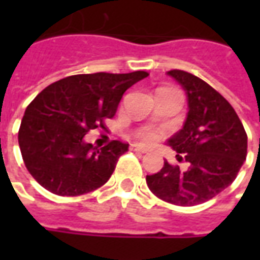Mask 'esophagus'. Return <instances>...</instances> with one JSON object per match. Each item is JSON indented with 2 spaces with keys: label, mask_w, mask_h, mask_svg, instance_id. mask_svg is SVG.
Here are the masks:
<instances>
[{
  "label": "esophagus",
  "mask_w": 260,
  "mask_h": 260,
  "mask_svg": "<svg viewBox=\"0 0 260 260\" xmlns=\"http://www.w3.org/2000/svg\"><path fill=\"white\" fill-rule=\"evenodd\" d=\"M131 150L132 152H138V153H147L149 152V149L146 146H142V145H138V143H134V145H131Z\"/></svg>",
  "instance_id": "34e87169"
}]
</instances>
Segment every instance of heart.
Instances as JSON below:
<instances>
[{"label": "heart", "instance_id": "heart-1", "mask_svg": "<svg viewBox=\"0 0 260 260\" xmlns=\"http://www.w3.org/2000/svg\"><path fill=\"white\" fill-rule=\"evenodd\" d=\"M160 132L157 129H154V128H150V126H147V128H142L136 132V138L142 142H146V143H152V142H156L160 138Z\"/></svg>", "mask_w": 260, "mask_h": 260}]
</instances>
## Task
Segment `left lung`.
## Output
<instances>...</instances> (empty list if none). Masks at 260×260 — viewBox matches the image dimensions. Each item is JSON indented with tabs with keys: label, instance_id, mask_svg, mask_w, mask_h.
<instances>
[{
	"label": "left lung",
	"instance_id": "left-lung-1",
	"mask_svg": "<svg viewBox=\"0 0 260 260\" xmlns=\"http://www.w3.org/2000/svg\"><path fill=\"white\" fill-rule=\"evenodd\" d=\"M167 74L188 96L184 128L169 139L178 161L184 160L188 169L164 161L158 173L146 175V182L161 201L195 206L233 184L246 158L248 136L231 104L205 80L181 69Z\"/></svg>",
	"mask_w": 260,
	"mask_h": 260
}]
</instances>
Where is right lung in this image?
<instances>
[{
	"mask_svg": "<svg viewBox=\"0 0 260 260\" xmlns=\"http://www.w3.org/2000/svg\"><path fill=\"white\" fill-rule=\"evenodd\" d=\"M147 72L82 74L54 82L27 106L18 141L26 169L47 191L78 196L104 185L128 143L93 147L85 135L106 129L126 89Z\"/></svg>",
	"mask_w": 260,
	"mask_h": 260,
	"instance_id": "obj_1",
	"label": "right lung"
}]
</instances>
